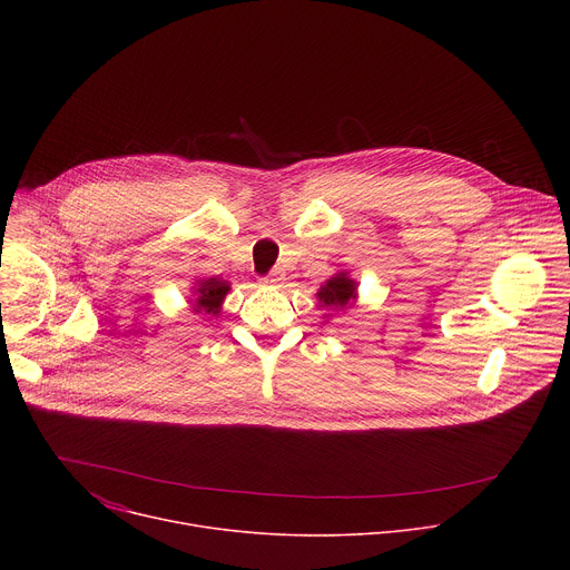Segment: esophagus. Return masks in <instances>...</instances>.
<instances>
[{"mask_svg": "<svg viewBox=\"0 0 570 570\" xmlns=\"http://www.w3.org/2000/svg\"><path fill=\"white\" fill-rule=\"evenodd\" d=\"M284 279H286V277H284V273H282V271H273L271 275H266V277L262 279V284H264V286H275V288H277V286H282V284H284Z\"/></svg>", "mask_w": 570, "mask_h": 570, "instance_id": "esophagus-1", "label": "esophagus"}]
</instances>
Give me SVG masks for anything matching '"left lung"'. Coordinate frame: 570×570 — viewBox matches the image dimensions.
<instances>
[{
  "instance_id": "left-lung-1",
  "label": "left lung",
  "mask_w": 570,
  "mask_h": 570,
  "mask_svg": "<svg viewBox=\"0 0 570 570\" xmlns=\"http://www.w3.org/2000/svg\"><path fill=\"white\" fill-rule=\"evenodd\" d=\"M317 304L324 311V322H330L334 313H343L347 308H352L358 299V284L356 279L350 277L347 271H338L334 277H330L324 282L317 293Z\"/></svg>"
}]
</instances>
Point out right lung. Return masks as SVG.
I'll use <instances>...</instances> for the list:
<instances>
[{
    "label": "right lung",
    "instance_id": "right-lung-1",
    "mask_svg": "<svg viewBox=\"0 0 570 570\" xmlns=\"http://www.w3.org/2000/svg\"><path fill=\"white\" fill-rule=\"evenodd\" d=\"M189 308L196 315H205V317H218L223 311V302L225 295L232 291L229 282L220 279V277H198L194 282V286L189 288Z\"/></svg>",
    "mask_w": 570,
    "mask_h": 570
}]
</instances>
